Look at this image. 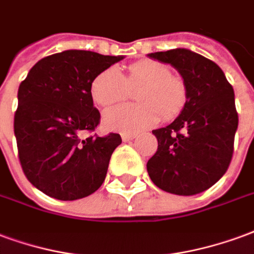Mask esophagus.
<instances>
[{
	"mask_svg": "<svg viewBox=\"0 0 254 254\" xmlns=\"http://www.w3.org/2000/svg\"><path fill=\"white\" fill-rule=\"evenodd\" d=\"M136 138V135L135 134H123L122 135V139H123V142H128V140H132Z\"/></svg>",
	"mask_w": 254,
	"mask_h": 254,
	"instance_id": "obj_1",
	"label": "esophagus"
}]
</instances>
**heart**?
Listing matches in <instances>:
<instances>
[{"label": "heart", "mask_w": 254, "mask_h": 254, "mask_svg": "<svg viewBox=\"0 0 254 254\" xmlns=\"http://www.w3.org/2000/svg\"><path fill=\"white\" fill-rule=\"evenodd\" d=\"M135 92L134 105H119L105 111L103 126L109 131L139 132L157 125L161 119L173 120L183 112L188 100V88L180 75L169 71L166 64L153 59H143L129 64L127 75L111 66L92 81L90 94L100 107L119 103L126 99L128 88Z\"/></svg>", "instance_id": "1"}]
</instances>
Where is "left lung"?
<instances>
[{
	"mask_svg": "<svg viewBox=\"0 0 254 254\" xmlns=\"http://www.w3.org/2000/svg\"><path fill=\"white\" fill-rule=\"evenodd\" d=\"M147 57L173 66L188 88L187 104L175 122L153 129L158 149L147 161V173L165 192L200 193L230 165L238 127L233 86L215 62L190 50L175 49Z\"/></svg>",
	"mask_w": 254,
	"mask_h": 254,
	"instance_id": "1",
	"label": "left lung"
}]
</instances>
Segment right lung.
Segmentation results:
<instances>
[{
  "instance_id": "add662e5",
  "label": "right lung",
  "mask_w": 254,
  "mask_h": 254,
  "mask_svg": "<svg viewBox=\"0 0 254 254\" xmlns=\"http://www.w3.org/2000/svg\"><path fill=\"white\" fill-rule=\"evenodd\" d=\"M123 58L66 50L40 59L18 86L14 135L20 164L29 183L50 197L82 199L104 183L122 138L81 139L79 132L93 131L100 123L92 81Z\"/></svg>"
}]
</instances>
